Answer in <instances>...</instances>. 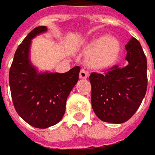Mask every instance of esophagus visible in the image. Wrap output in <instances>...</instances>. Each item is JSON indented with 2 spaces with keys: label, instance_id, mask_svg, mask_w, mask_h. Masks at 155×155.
Wrapping results in <instances>:
<instances>
[{
  "label": "esophagus",
  "instance_id": "1",
  "mask_svg": "<svg viewBox=\"0 0 155 155\" xmlns=\"http://www.w3.org/2000/svg\"><path fill=\"white\" fill-rule=\"evenodd\" d=\"M89 76V72L86 71L85 69H81L80 72V78L81 79H86Z\"/></svg>",
  "mask_w": 155,
  "mask_h": 155
}]
</instances>
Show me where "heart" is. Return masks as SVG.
Listing matches in <instances>:
<instances>
[{"label":"heart","mask_w":155,"mask_h":155,"mask_svg":"<svg viewBox=\"0 0 155 155\" xmlns=\"http://www.w3.org/2000/svg\"><path fill=\"white\" fill-rule=\"evenodd\" d=\"M87 49V63L94 68H105L114 62L119 54V41L109 35L99 37L91 41Z\"/></svg>","instance_id":"heart-1"}]
</instances>
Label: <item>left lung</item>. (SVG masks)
Wrapping results in <instances>:
<instances>
[{
	"instance_id": "8db88e82",
	"label": "left lung",
	"mask_w": 155,
	"mask_h": 155,
	"mask_svg": "<svg viewBox=\"0 0 155 155\" xmlns=\"http://www.w3.org/2000/svg\"><path fill=\"white\" fill-rule=\"evenodd\" d=\"M128 64L114 65L104 74L91 73V105L103 121L123 123L140 106L147 89V62L140 42L132 37L125 46Z\"/></svg>"
}]
</instances>
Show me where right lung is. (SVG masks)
Masks as SVG:
<instances>
[{
    "label": "right lung",
    "instance_id": "add662e5",
    "mask_svg": "<svg viewBox=\"0 0 155 155\" xmlns=\"http://www.w3.org/2000/svg\"><path fill=\"white\" fill-rule=\"evenodd\" d=\"M46 26L31 31L17 49L8 74L14 107L31 126L46 129L58 123L65 112L66 99L79 80L80 66L66 73H39L30 61V46Z\"/></svg>",
    "mask_w": 155,
    "mask_h": 155
}]
</instances>
